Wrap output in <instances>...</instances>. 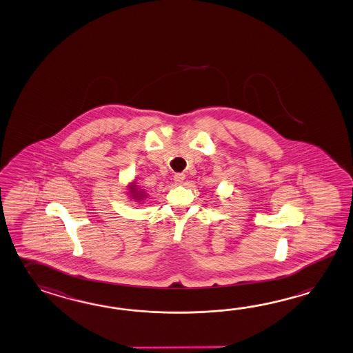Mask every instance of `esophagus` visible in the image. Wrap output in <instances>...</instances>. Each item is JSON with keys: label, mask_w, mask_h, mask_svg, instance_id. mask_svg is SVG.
Instances as JSON below:
<instances>
[{"label": "esophagus", "mask_w": 353, "mask_h": 353, "mask_svg": "<svg viewBox=\"0 0 353 353\" xmlns=\"http://www.w3.org/2000/svg\"><path fill=\"white\" fill-rule=\"evenodd\" d=\"M185 173H176L174 176H173V180H174V182L177 183V185H181L182 182H183V180H185Z\"/></svg>", "instance_id": "1"}]
</instances>
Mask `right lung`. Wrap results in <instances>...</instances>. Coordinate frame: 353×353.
<instances>
[{"label":"right lung","mask_w":353,"mask_h":353,"mask_svg":"<svg viewBox=\"0 0 353 353\" xmlns=\"http://www.w3.org/2000/svg\"><path fill=\"white\" fill-rule=\"evenodd\" d=\"M130 192L133 194L134 199H137V200H141V197H143V194H141V191L137 188V185H132V188H130Z\"/></svg>","instance_id":"1"}]
</instances>
